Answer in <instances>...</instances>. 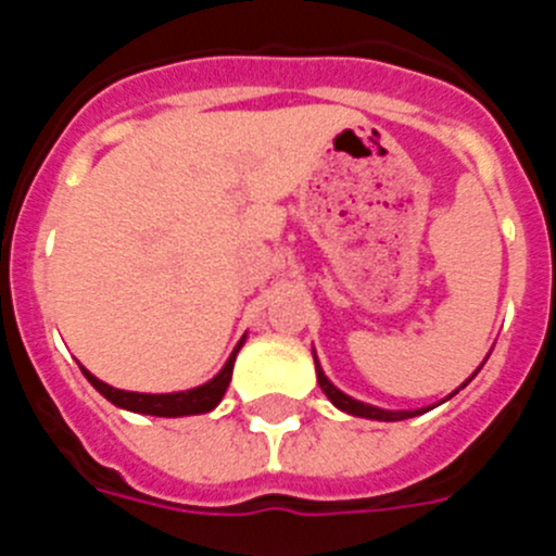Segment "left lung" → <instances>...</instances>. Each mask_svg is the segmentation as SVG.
Wrapping results in <instances>:
<instances>
[{
  "label": "left lung",
  "instance_id": "obj_1",
  "mask_svg": "<svg viewBox=\"0 0 556 556\" xmlns=\"http://www.w3.org/2000/svg\"><path fill=\"white\" fill-rule=\"evenodd\" d=\"M314 367H317V384H320V390L326 392L328 395V401H331L333 406H337V409H342V412H348V415H356V417H367V420H384V424H392V420H406V417H415V415H424V412H429V409H401V412H390V409H378V406H370V404H362V401H356V397H351V395H345V392L342 390H337V387L331 384V381H328V376L326 372H323V367H320V362H317V353H314ZM479 370H481V365H479ZM476 370V372H479ZM473 372V376H476ZM470 376V378H473ZM468 378V381H470ZM468 381H465V384H468ZM462 384V387H465ZM459 387V390H462ZM459 390H454V392H459ZM454 392H451V395H454ZM448 395V397H451Z\"/></svg>",
  "mask_w": 556,
  "mask_h": 556
}]
</instances>
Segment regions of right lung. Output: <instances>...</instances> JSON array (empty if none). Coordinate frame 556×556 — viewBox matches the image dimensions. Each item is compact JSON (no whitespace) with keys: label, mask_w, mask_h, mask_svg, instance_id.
Here are the masks:
<instances>
[{"label":"right lung","mask_w":556,"mask_h":556,"mask_svg":"<svg viewBox=\"0 0 556 556\" xmlns=\"http://www.w3.org/2000/svg\"><path fill=\"white\" fill-rule=\"evenodd\" d=\"M244 337L236 342L233 353L228 356L223 370L217 376L205 381L200 387H191V390H180V392H159V395H152V392H127V390H116V387L105 384L94 372H88L86 367H80L83 376L88 378V384L94 387L100 395H105L113 406H119V409L136 412V415H155V417H186V415H205L214 406L223 401L225 390L230 384V376H233V362L236 353L242 351Z\"/></svg>","instance_id":"add662e5"}]
</instances>
